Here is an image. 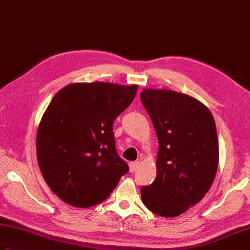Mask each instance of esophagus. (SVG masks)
<instances>
[{"label": "esophagus", "mask_w": 250, "mask_h": 250, "mask_svg": "<svg viewBox=\"0 0 250 250\" xmlns=\"http://www.w3.org/2000/svg\"><path fill=\"white\" fill-rule=\"evenodd\" d=\"M139 165H141V163H139V161H134V163H129V171L130 172L136 171V170L139 167Z\"/></svg>", "instance_id": "esophagus-1"}]
</instances>
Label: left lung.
Returning a JSON list of instances; mask_svg holds the SVG:
<instances>
[{
	"label": "left lung",
	"instance_id": "8db88e82",
	"mask_svg": "<svg viewBox=\"0 0 250 250\" xmlns=\"http://www.w3.org/2000/svg\"><path fill=\"white\" fill-rule=\"evenodd\" d=\"M144 107L158 138L155 181L141 189L152 213L174 217L208 193L218 166L215 121L199 100L172 90L144 89Z\"/></svg>",
	"mask_w": 250,
	"mask_h": 250
}]
</instances>
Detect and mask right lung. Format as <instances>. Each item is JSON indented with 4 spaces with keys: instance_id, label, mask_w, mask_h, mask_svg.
Masks as SVG:
<instances>
[{
    "instance_id": "right-lung-1",
    "label": "right lung",
    "mask_w": 250,
    "mask_h": 250,
    "mask_svg": "<svg viewBox=\"0 0 250 250\" xmlns=\"http://www.w3.org/2000/svg\"><path fill=\"white\" fill-rule=\"evenodd\" d=\"M137 87L71 83L48 105L37 129V160L48 187L64 203L99 204L128 171L115 149L113 123L133 102Z\"/></svg>"
}]
</instances>
